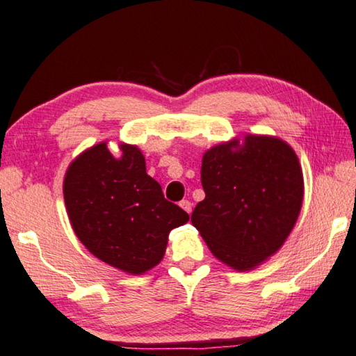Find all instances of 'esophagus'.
<instances>
[{
    "label": "esophagus",
    "instance_id": "esophagus-1",
    "mask_svg": "<svg viewBox=\"0 0 356 356\" xmlns=\"http://www.w3.org/2000/svg\"><path fill=\"white\" fill-rule=\"evenodd\" d=\"M180 207H182V209L186 211V213H188V215H190V213H191V210H193V204L190 202V200H182V202H180L179 204Z\"/></svg>",
    "mask_w": 356,
    "mask_h": 356
}]
</instances>
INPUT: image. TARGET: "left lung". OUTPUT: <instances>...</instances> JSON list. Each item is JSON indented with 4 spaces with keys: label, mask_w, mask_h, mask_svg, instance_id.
<instances>
[{
    "label": "left lung",
    "mask_w": 356,
    "mask_h": 356,
    "mask_svg": "<svg viewBox=\"0 0 356 356\" xmlns=\"http://www.w3.org/2000/svg\"><path fill=\"white\" fill-rule=\"evenodd\" d=\"M205 199L191 222L219 261L235 270L260 266L294 229L303 174L286 141L245 135L210 147L200 168Z\"/></svg>",
    "instance_id": "8db88e82"
}]
</instances>
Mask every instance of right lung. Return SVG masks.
<instances>
[{"instance_id": "right-lung-1", "label": "right lung", "mask_w": 356, "mask_h": 356, "mask_svg": "<svg viewBox=\"0 0 356 356\" xmlns=\"http://www.w3.org/2000/svg\"><path fill=\"white\" fill-rule=\"evenodd\" d=\"M120 157L106 141L71 161L63 199L76 236L101 261L140 275L161 261L168 235L188 221V213L166 200L135 145H120Z\"/></svg>"}]
</instances>
